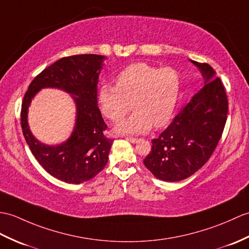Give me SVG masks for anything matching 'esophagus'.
<instances>
[{"instance_id":"obj_1","label":"esophagus","mask_w":249,"mask_h":249,"mask_svg":"<svg viewBox=\"0 0 249 249\" xmlns=\"http://www.w3.org/2000/svg\"><path fill=\"white\" fill-rule=\"evenodd\" d=\"M126 140L127 141H129V142H131V143H137L138 141H139V139H137V138H128V137H127L126 138Z\"/></svg>"}]
</instances>
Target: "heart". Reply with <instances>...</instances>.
<instances>
[{
  "mask_svg": "<svg viewBox=\"0 0 249 249\" xmlns=\"http://www.w3.org/2000/svg\"><path fill=\"white\" fill-rule=\"evenodd\" d=\"M115 84L103 85L98 92L103 114L118 122L130 110L131 105L135 109L128 119L117 125L115 132L145 134L153 125L159 128L169 123L181 88L180 76L175 69H160L145 62L132 63L117 75Z\"/></svg>",
  "mask_w": 249,
  "mask_h": 249,
  "instance_id": "heart-1",
  "label": "heart"
}]
</instances>
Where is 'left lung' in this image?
I'll return each instance as SVG.
<instances>
[{"instance_id":"left-lung-1","label":"left lung","mask_w":249,"mask_h":249,"mask_svg":"<svg viewBox=\"0 0 249 249\" xmlns=\"http://www.w3.org/2000/svg\"><path fill=\"white\" fill-rule=\"evenodd\" d=\"M204 78L196 93L157 139L144 165L164 181H179L203 166L217 145L227 120L228 100L221 79L208 63L191 60Z\"/></svg>"}]
</instances>
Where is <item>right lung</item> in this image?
<instances>
[{
	"instance_id": "obj_1",
	"label": "right lung",
	"mask_w": 249,
	"mask_h": 249,
	"mask_svg": "<svg viewBox=\"0 0 249 249\" xmlns=\"http://www.w3.org/2000/svg\"><path fill=\"white\" fill-rule=\"evenodd\" d=\"M105 59L95 54L63 57L35 77L23 98L21 126L25 141L43 169L61 181L74 184L88 181L108 162L113 141L105 136L107 125L97 107L98 75ZM43 88L66 90L77 104L74 129L71 138L58 146L41 143L28 127V106Z\"/></svg>"
}]
</instances>
